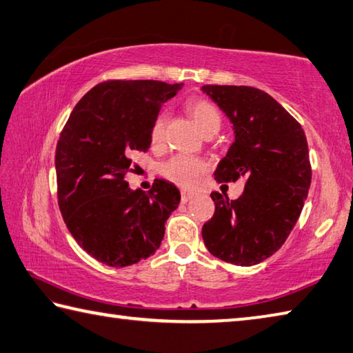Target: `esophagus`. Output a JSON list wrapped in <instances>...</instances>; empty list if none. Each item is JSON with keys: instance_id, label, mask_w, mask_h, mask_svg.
I'll return each instance as SVG.
<instances>
[{"instance_id": "esophagus-1", "label": "esophagus", "mask_w": 353, "mask_h": 353, "mask_svg": "<svg viewBox=\"0 0 353 353\" xmlns=\"http://www.w3.org/2000/svg\"><path fill=\"white\" fill-rule=\"evenodd\" d=\"M181 196H182V202H188V201H191V199H193V197H196L197 193H196V191L182 190V191H181Z\"/></svg>"}]
</instances>
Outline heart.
Returning a JSON list of instances; mask_svg holds the SVG:
<instances>
[{"mask_svg": "<svg viewBox=\"0 0 353 353\" xmlns=\"http://www.w3.org/2000/svg\"><path fill=\"white\" fill-rule=\"evenodd\" d=\"M187 111L202 134L219 131L222 123L221 114L210 101L201 99L190 100L187 105ZM166 123H168V115L166 114L157 115L156 120L152 121L150 132L152 148L157 150L163 146ZM205 170H207V163H205L202 159L187 154L172 156L162 165V174L168 179V181L181 185V187L185 188L194 187L199 182V179H201V176L205 172Z\"/></svg>", "mask_w": 353, "mask_h": 353, "instance_id": "b5f03b06", "label": "heart"}]
</instances>
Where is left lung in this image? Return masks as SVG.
Returning <instances> with one entry per match:
<instances>
[{
	"label": "left lung",
	"instance_id": "1",
	"mask_svg": "<svg viewBox=\"0 0 353 353\" xmlns=\"http://www.w3.org/2000/svg\"><path fill=\"white\" fill-rule=\"evenodd\" d=\"M202 92L227 115L234 131V142L214 179H247L236 201L225 193H211L214 216L202 227L205 247L230 264L256 265L283 247L303 211L312 182L305 134L261 89L205 85Z\"/></svg>",
	"mask_w": 353,
	"mask_h": 353
}]
</instances>
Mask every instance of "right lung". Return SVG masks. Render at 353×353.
<instances>
[{"instance_id":"add662e5","label":"right lung","mask_w":353,"mask_h":353,"mask_svg":"<svg viewBox=\"0 0 353 353\" xmlns=\"http://www.w3.org/2000/svg\"><path fill=\"white\" fill-rule=\"evenodd\" d=\"M183 83L114 80L92 88L70 112L55 152L59 207L77 243L110 267L150 258L181 202L174 183L156 179L131 190V156L148 151L160 108Z\"/></svg>"}]
</instances>
